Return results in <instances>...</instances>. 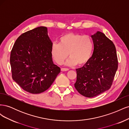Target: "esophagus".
Returning a JSON list of instances; mask_svg holds the SVG:
<instances>
[{
    "label": "esophagus",
    "instance_id": "obj_1",
    "mask_svg": "<svg viewBox=\"0 0 129 129\" xmlns=\"http://www.w3.org/2000/svg\"><path fill=\"white\" fill-rule=\"evenodd\" d=\"M61 71L62 72H66V71H69V69L68 68H62L61 69Z\"/></svg>",
    "mask_w": 129,
    "mask_h": 129
}]
</instances>
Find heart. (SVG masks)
I'll return each mask as SVG.
<instances>
[{
	"label": "heart",
	"mask_w": 129,
	"mask_h": 129,
	"mask_svg": "<svg viewBox=\"0 0 129 129\" xmlns=\"http://www.w3.org/2000/svg\"><path fill=\"white\" fill-rule=\"evenodd\" d=\"M59 44L53 43L51 54L57 63L61 64L68 56L67 64L82 66L90 59L93 50V42L89 36L69 33L61 37Z\"/></svg>",
	"instance_id": "obj_1"
}]
</instances>
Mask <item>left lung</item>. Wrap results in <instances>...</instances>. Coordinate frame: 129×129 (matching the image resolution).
Masks as SVG:
<instances>
[{
	"instance_id": "8db88e82",
	"label": "left lung",
	"mask_w": 129,
	"mask_h": 129,
	"mask_svg": "<svg viewBox=\"0 0 129 129\" xmlns=\"http://www.w3.org/2000/svg\"><path fill=\"white\" fill-rule=\"evenodd\" d=\"M93 52L90 60L76 69L75 88L80 94L91 98L110 88L118 68L116 47L105 35L99 31L92 35Z\"/></svg>"
}]
</instances>
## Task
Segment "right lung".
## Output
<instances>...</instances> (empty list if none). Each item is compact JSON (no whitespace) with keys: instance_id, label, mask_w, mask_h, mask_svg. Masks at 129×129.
<instances>
[{"instance_id":"1","label":"right lung","mask_w":129,"mask_h":129,"mask_svg":"<svg viewBox=\"0 0 129 129\" xmlns=\"http://www.w3.org/2000/svg\"><path fill=\"white\" fill-rule=\"evenodd\" d=\"M52 44L44 26L27 31L15 41L10 55L12 75L24 90L33 94L44 92L60 73L53 62Z\"/></svg>"}]
</instances>
